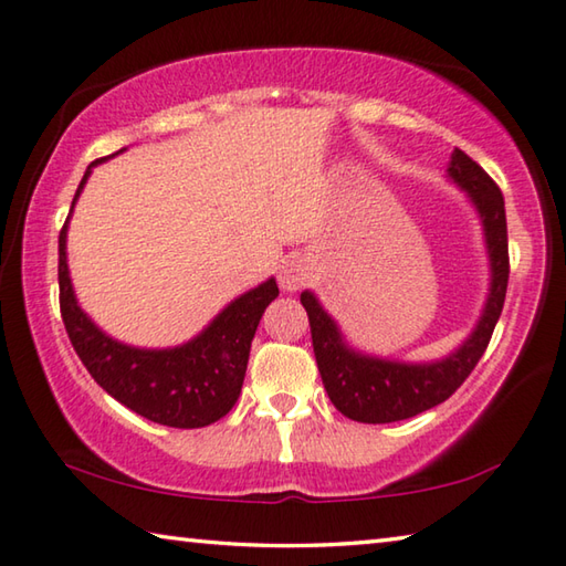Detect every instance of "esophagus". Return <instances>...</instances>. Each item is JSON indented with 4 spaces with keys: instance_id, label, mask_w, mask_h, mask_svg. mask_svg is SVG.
I'll return each mask as SVG.
<instances>
[{
    "instance_id": "1",
    "label": "esophagus",
    "mask_w": 566,
    "mask_h": 566,
    "mask_svg": "<svg viewBox=\"0 0 566 566\" xmlns=\"http://www.w3.org/2000/svg\"><path fill=\"white\" fill-rule=\"evenodd\" d=\"M310 280V266L300 256H292V260L282 262L280 266V286L284 292H296Z\"/></svg>"
}]
</instances>
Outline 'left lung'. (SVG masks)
<instances>
[{"mask_svg":"<svg viewBox=\"0 0 566 566\" xmlns=\"http://www.w3.org/2000/svg\"><path fill=\"white\" fill-rule=\"evenodd\" d=\"M447 177L464 191L476 209L486 256H490V294H486L484 310L472 334L454 352H449L444 359L417 364L364 354L344 339L339 324L329 317V312H324L314 292L304 290L300 296L310 317L312 347L324 389L332 405L354 421L389 424V421L417 417L421 411L442 405L472 375L502 314L506 282H510L502 191L462 149L452 151Z\"/></svg>","mask_w":566,"mask_h":566,"instance_id":"8db88e82","label":"left lung"}]
</instances>
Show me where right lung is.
Listing matches in <instances>:
<instances>
[{"label":"right lung","mask_w":566,"mask_h":566,"mask_svg":"<svg viewBox=\"0 0 566 566\" xmlns=\"http://www.w3.org/2000/svg\"><path fill=\"white\" fill-rule=\"evenodd\" d=\"M107 157L92 161L84 171L72 209L92 169ZM72 209L60 232V310L72 347L94 381L124 407L157 424L197 429L222 419L237 405L254 332L266 306L280 294V286L270 276L254 290L239 294L195 339L179 347H132L104 334L76 302L66 266Z\"/></svg>","instance_id":"right-lung-1"}]
</instances>
